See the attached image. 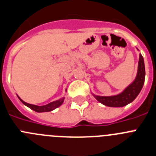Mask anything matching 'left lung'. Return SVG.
Returning <instances> with one entry per match:
<instances>
[{
    "label": "left lung",
    "mask_w": 156,
    "mask_h": 156,
    "mask_svg": "<svg viewBox=\"0 0 156 156\" xmlns=\"http://www.w3.org/2000/svg\"><path fill=\"white\" fill-rule=\"evenodd\" d=\"M138 51H139L137 48ZM145 68L144 58L141 54H139L138 71L135 80L128 85L121 93L111 96H101L92 94L96 100L102 105L108 107H123L130 104L136 98L140 93L145 82Z\"/></svg>",
    "instance_id": "left-lung-1"
}]
</instances>
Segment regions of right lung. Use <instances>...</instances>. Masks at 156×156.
Listing matches in <instances>:
<instances>
[{"instance_id": "obj_1", "label": "right lung", "mask_w": 156, "mask_h": 156, "mask_svg": "<svg viewBox=\"0 0 156 156\" xmlns=\"http://www.w3.org/2000/svg\"><path fill=\"white\" fill-rule=\"evenodd\" d=\"M65 91H67V89H65ZM17 98H19V100L24 105L27 107L30 108V109L32 110H34V112H51L53 110H55V108H58L59 106L62 105L63 104L64 101H65V97H62L60 99L56 100V101H54L52 102L48 103V104L45 105H41V106H38V105H32V104H29V103L25 102V101H23L20 97L17 94Z\"/></svg>"}]
</instances>
